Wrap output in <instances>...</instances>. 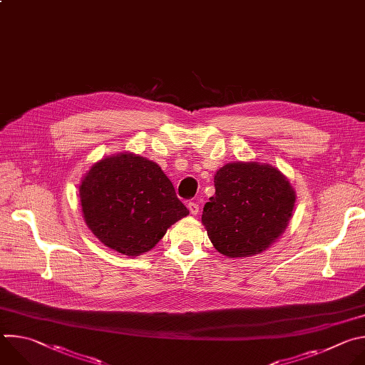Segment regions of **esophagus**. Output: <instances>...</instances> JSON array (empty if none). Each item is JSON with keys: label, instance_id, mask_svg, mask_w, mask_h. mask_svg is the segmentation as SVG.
<instances>
[{"label": "esophagus", "instance_id": "esophagus-1", "mask_svg": "<svg viewBox=\"0 0 365 365\" xmlns=\"http://www.w3.org/2000/svg\"><path fill=\"white\" fill-rule=\"evenodd\" d=\"M187 207H189V211H190L192 215H197L199 214V205L196 202H189Z\"/></svg>", "mask_w": 365, "mask_h": 365}]
</instances>
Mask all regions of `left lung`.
Here are the masks:
<instances>
[{
	"label": "left lung",
	"mask_w": 365,
	"mask_h": 365,
	"mask_svg": "<svg viewBox=\"0 0 365 365\" xmlns=\"http://www.w3.org/2000/svg\"><path fill=\"white\" fill-rule=\"evenodd\" d=\"M215 195L203 206L202 224L214 247L230 258L269 248L286 230L296 202L287 178L258 162H234L215 178Z\"/></svg>",
	"instance_id": "1"
}]
</instances>
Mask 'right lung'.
<instances>
[{
  "mask_svg": "<svg viewBox=\"0 0 365 365\" xmlns=\"http://www.w3.org/2000/svg\"><path fill=\"white\" fill-rule=\"evenodd\" d=\"M79 196L93 235L128 257L151 250L189 214L160 166L133 153L95 163L81 182Z\"/></svg>",
  "mask_w": 365,
  "mask_h": 365,
  "instance_id": "obj_1",
  "label": "right lung"
}]
</instances>
